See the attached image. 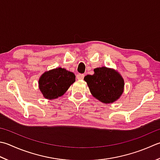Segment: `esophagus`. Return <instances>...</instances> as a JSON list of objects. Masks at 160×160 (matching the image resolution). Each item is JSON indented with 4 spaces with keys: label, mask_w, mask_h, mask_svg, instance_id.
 <instances>
[{
    "label": "esophagus",
    "mask_w": 160,
    "mask_h": 160,
    "mask_svg": "<svg viewBox=\"0 0 160 160\" xmlns=\"http://www.w3.org/2000/svg\"><path fill=\"white\" fill-rule=\"evenodd\" d=\"M84 77V74H80V73L77 74V76H76V78H77L78 80H83Z\"/></svg>",
    "instance_id": "34e87169"
}]
</instances>
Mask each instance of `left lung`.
Returning <instances> with one entry per match:
<instances>
[{
    "label": "left lung",
    "mask_w": 160,
    "mask_h": 160,
    "mask_svg": "<svg viewBox=\"0 0 160 160\" xmlns=\"http://www.w3.org/2000/svg\"><path fill=\"white\" fill-rule=\"evenodd\" d=\"M94 73L84 78L92 95L105 104L113 103L124 91V80L118 72L105 67L96 68Z\"/></svg>",
    "instance_id": "obj_1"
}]
</instances>
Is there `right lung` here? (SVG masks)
Instances as JSON below:
<instances>
[{
  "label": "right lung",
  "mask_w": 160,
  "mask_h": 160,
  "mask_svg": "<svg viewBox=\"0 0 160 160\" xmlns=\"http://www.w3.org/2000/svg\"><path fill=\"white\" fill-rule=\"evenodd\" d=\"M76 81L73 73L58 67L45 71L39 79V89L46 99L52 100L63 96Z\"/></svg>",
  "instance_id": "right-lung-1"
}]
</instances>
